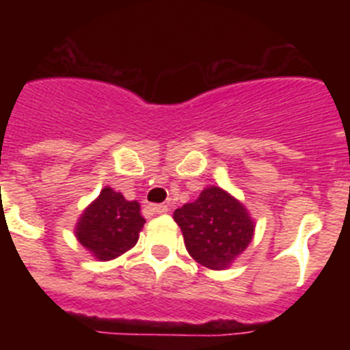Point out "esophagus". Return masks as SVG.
I'll return each instance as SVG.
<instances>
[{
    "instance_id": "obj_1",
    "label": "esophagus",
    "mask_w": 350,
    "mask_h": 350,
    "mask_svg": "<svg viewBox=\"0 0 350 350\" xmlns=\"http://www.w3.org/2000/svg\"><path fill=\"white\" fill-rule=\"evenodd\" d=\"M147 210L150 213H166L168 212V205H148Z\"/></svg>"
}]
</instances>
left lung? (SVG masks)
I'll return each instance as SVG.
<instances>
[{
  "label": "left lung",
  "mask_w": 350,
  "mask_h": 350,
  "mask_svg": "<svg viewBox=\"0 0 350 350\" xmlns=\"http://www.w3.org/2000/svg\"><path fill=\"white\" fill-rule=\"evenodd\" d=\"M191 258L210 270H226L254 238V221L237 198L210 185L196 202L173 212Z\"/></svg>",
  "instance_id": "left-lung-1"
}]
</instances>
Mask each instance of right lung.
<instances>
[{
	"mask_svg": "<svg viewBox=\"0 0 350 350\" xmlns=\"http://www.w3.org/2000/svg\"><path fill=\"white\" fill-rule=\"evenodd\" d=\"M144 224L140 203L128 202L107 185L82 212L75 237L96 259L110 261L135 247Z\"/></svg>",
	"mask_w": 350,
	"mask_h": 350,
	"instance_id": "obj_1",
	"label": "right lung"
}]
</instances>
